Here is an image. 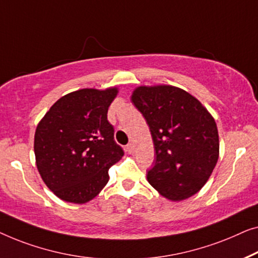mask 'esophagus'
I'll return each instance as SVG.
<instances>
[{
  "instance_id": "34e87169",
  "label": "esophagus",
  "mask_w": 258,
  "mask_h": 258,
  "mask_svg": "<svg viewBox=\"0 0 258 258\" xmlns=\"http://www.w3.org/2000/svg\"><path fill=\"white\" fill-rule=\"evenodd\" d=\"M126 148H127V152H128V153H133V152H134V148H136V146H134V144H133V143H130V144L127 145V147H126Z\"/></svg>"
}]
</instances>
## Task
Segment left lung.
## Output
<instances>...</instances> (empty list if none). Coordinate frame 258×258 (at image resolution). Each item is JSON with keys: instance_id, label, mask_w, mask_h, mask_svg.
<instances>
[{"instance_id": "8db88e82", "label": "left lung", "mask_w": 258, "mask_h": 258, "mask_svg": "<svg viewBox=\"0 0 258 258\" xmlns=\"http://www.w3.org/2000/svg\"><path fill=\"white\" fill-rule=\"evenodd\" d=\"M132 103L153 139L155 160L147 172L151 186L172 201L198 193L219 159L214 118L197 98L170 85L140 86Z\"/></svg>"}]
</instances>
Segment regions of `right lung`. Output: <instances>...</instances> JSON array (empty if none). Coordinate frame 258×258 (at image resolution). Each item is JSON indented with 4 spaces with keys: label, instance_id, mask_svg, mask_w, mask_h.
I'll return each instance as SVG.
<instances>
[{
    "label": "right lung",
    "instance_id": "right-lung-1",
    "mask_svg": "<svg viewBox=\"0 0 258 258\" xmlns=\"http://www.w3.org/2000/svg\"><path fill=\"white\" fill-rule=\"evenodd\" d=\"M118 90L83 89L58 99L35 133L36 165L61 200L85 203L108 181V169L124 151L114 141L107 111Z\"/></svg>",
    "mask_w": 258,
    "mask_h": 258
}]
</instances>
